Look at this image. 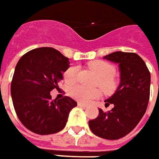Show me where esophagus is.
I'll use <instances>...</instances> for the list:
<instances>
[{"label":"esophagus","instance_id":"esophagus-1","mask_svg":"<svg viewBox=\"0 0 159 159\" xmlns=\"http://www.w3.org/2000/svg\"><path fill=\"white\" fill-rule=\"evenodd\" d=\"M78 106L81 107H86V105L84 103H82V102H78Z\"/></svg>","mask_w":159,"mask_h":159}]
</instances>
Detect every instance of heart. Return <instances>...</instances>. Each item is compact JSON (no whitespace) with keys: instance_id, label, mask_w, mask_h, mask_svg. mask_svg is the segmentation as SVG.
Returning a JSON list of instances; mask_svg holds the SVG:
<instances>
[{"instance_id":"b5f03b06","label":"heart","mask_w":159,"mask_h":159,"mask_svg":"<svg viewBox=\"0 0 159 159\" xmlns=\"http://www.w3.org/2000/svg\"><path fill=\"white\" fill-rule=\"evenodd\" d=\"M89 68L93 70L98 76L97 84L100 85L102 91L106 93L113 92L117 87V80L113 77L115 73V68L113 65L105 61L97 60L89 63ZM78 65L69 66L63 74L64 80L68 84H73L77 80L79 73ZM69 95L74 99L88 103L91 101L99 98L101 96V91L99 89H88L82 85H74L69 89Z\"/></svg>"}]
</instances>
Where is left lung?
I'll return each instance as SVG.
<instances>
[{
  "label": "left lung",
  "instance_id": "left-lung-1",
  "mask_svg": "<svg viewBox=\"0 0 159 159\" xmlns=\"http://www.w3.org/2000/svg\"><path fill=\"white\" fill-rule=\"evenodd\" d=\"M103 59L119 64L120 81L114 93L105 100V106L113 104V108L107 113L99 108V115L89 121V127L101 138L118 140L132 131L146 113L151 75L136 53L115 52Z\"/></svg>",
  "mask_w": 159,
  "mask_h": 159
}]
</instances>
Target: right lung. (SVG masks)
<instances>
[{
    "instance_id": "1",
    "label": "right lung",
    "mask_w": 159,
    "mask_h": 159,
    "mask_svg": "<svg viewBox=\"0 0 159 159\" xmlns=\"http://www.w3.org/2000/svg\"><path fill=\"white\" fill-rule=\"evenodd\" d=\"M69 64L68 57L51 47L31 50L19 59L11 80V99L18 119L30 131L49 135L65 127L77 102L68 97L52 101L50 92L58 88Z\"/></svg>"
}]
</instances>
